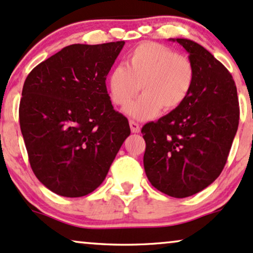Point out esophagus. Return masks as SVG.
Here are the masks:
<instances>
[{
  "label": "esophagus",
  "instance_id": "34e87169",
  "mask_svg": "<svg viewBox=\"0 0 253 253\" xmlns=\"http://www.w3.org/2000/svg\"><path fill=\"white\" fill-rule=\"evenodd\" d=\"M129 126H130V130H132L133 133H139V132H140V126H139V124L135 123V121L129 120Z\"/></svg>",
  "mask_w": 253,
  "mask_h": 253
}]
</instances>
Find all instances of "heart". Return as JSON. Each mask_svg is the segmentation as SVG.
I'll list each match as a JSON object with an SVG mask.
<instances>
[{
    "mask_svg": "<svg viewBox=\"0 0 253 253\" xmlns=\"http://www.w3.org/2000/svg\"><path fill=\"white\" fill-rule=\"evenodd\" d=\"M193 65L186 56L156 42H144L127 55L126 66L109 72L108 92L118 106L127 105L140 90L144 94L125 108L129 117L146 120L175 109L186 100L193 84Z\"/></svg>",
    "mask_w": 253,
    "mask_h": 253,
    "instance_id": "1",
    "label": "heart"
}]
</instances>
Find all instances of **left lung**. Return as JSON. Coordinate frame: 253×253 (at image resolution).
Listing matches in <instances>:
<instances>
[{
    "instance_id": "8db88e82",
    "label": "left lung",
    "mask_w": 253,
    "mask_h": 253,
    "mask_svg": "<svg viewBox=\"0 0 253 253\" xmlns=\"http://www.w3.org/2000/svg\"><path fill=\"white\" fill-rule=\"evenodd\" d=\"M188 53L194 69L186 100L141 133L144 167L160 192L174 198L193 196L223 171L239 124V103L232 75L203 45L169 39Z\"/></svg>"
}]
</instances>
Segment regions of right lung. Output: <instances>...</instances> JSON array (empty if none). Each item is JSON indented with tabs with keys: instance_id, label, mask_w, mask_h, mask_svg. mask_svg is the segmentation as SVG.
Returning a JSON list of instances; mask_svg holds the SVG:
<instances>
[{
	"instance_id": "add662e5",
	"label": "right lung",
	"mask_w": 253,
	"mask_h": 253,
	"mask_svg": "<svg viewBox=\"0 0 253 253\" xmlns=\"http://www.w3.org/2000/svg\"><path fill=\"white\" fill-rule=\"evenodd\" d=\"M124 44L67 45L24 81L19 118L30 166L59 196L84 197L99 187L130 134L106 87Z\"/></svg>"
}]
</instances>
